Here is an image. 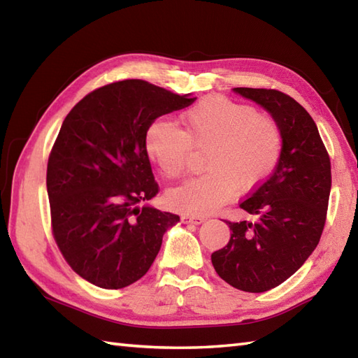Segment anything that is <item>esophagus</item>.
I'll use <instances>...</instances> for the list:
<instances>
[{"mask_svg": "<svg viewBox=\"0 0 358 358\" xmlns=\"http://www.w3.org/2000/svg\"><path fill=\"white\" fill-rule=\"evenodd\" d=\"M203 222H204V217L181 215V223H185V224H201Z\"/></svg>", "mask_w": 358, "mask_h": 358, "instance_id": "obj_1", "label": "esophagus"}]
</instances>
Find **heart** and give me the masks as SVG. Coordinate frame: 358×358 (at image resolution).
Returning a JSON list of instances; mask_svg holds the SVG:
<instances>
[{"instance_id":"obj_1","label":"heart","mask_w":358,"mask_h":358,"mask_svg":"<svg viewBox=\"0 0 358 358\" xmlns=\"http://www.w3.org/2000/svg\"><path fill=\"white\" fill-rule=\"evenodd\" d=\"M183 131L155 120L144 135V149L167 180L185 177L194 150L209 149L208 173L166 194L167 206L191 215H208L234 199L237 189L250 192L275 171L283 154L277 120L254 106L224 96H208L181 115Z\"/></svg>"}]
</instances>
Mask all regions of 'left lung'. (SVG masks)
<instances>
[{"mask_svg": "<svg viewBox=\"0 0 358 358\" xmlns=\"http://www.w3.org/2000/svg\"><path fill=\"white\" fill-rule=\"evenodd\" d=\"M277 120L283 154L275 171L240 203L257 222H226L229 243L212 254L226 283L266 292L301 268L320 241L331 194V159L313 117L275 89L235 87Z\"/></svg>", "mask_w": 358, "mask_h": 358, "instance_id": "obj_1", "label": "left lung"}]
</instances>
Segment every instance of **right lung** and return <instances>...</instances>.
<instances>
[{
  "label": "right lung",
  "mask_w": 358,
  "mask_h": 358,
  "mask_svg": "<svg viewBox=\"0 0 358 358\" xmlns=\"http://www.w3.org/2000/svg\"><path fill=\"white\" fill-rule=\"evenodd\" d=\"M144 80L87 94L67 113L48 162L50 226L67 264L98 287L121 289L154 263L163 235L180 222L143 206L158 194L144 149L155 118L192 104Z\"/></svg>",
  "instance_id": "right-lung-1"
}]
</instances>
